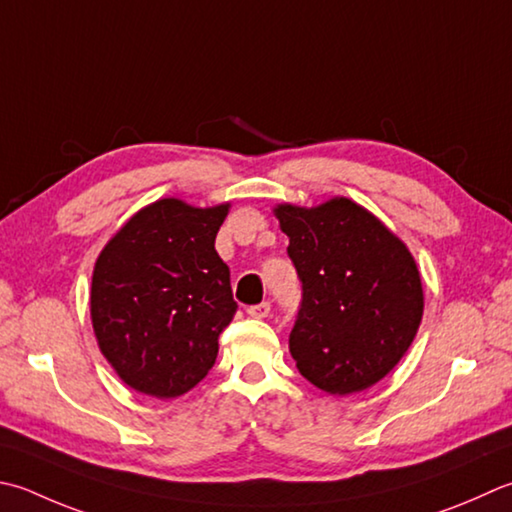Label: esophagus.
Masks as SVG:
<instances>
[{"instance_id": "obj_1", "label": "esophagus", "mask_w": 512, "mask_h": 512, "mask_svg": "<svg viewBox=\"0 0 512 512\" xmlns=\"http://www.w3.org/2000/svg\"><path fill=\"white\" fill-rule=\"evenodd\" d=\"M246 313H248L250 317H255V319H264V317H268V313H270V304H268V302H262V304L248 306Z\"/></svg>"}]
</instances>
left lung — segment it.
<instances>
[{"mask_svg": "<svg viewBox=\"0 0 512 512\" xmlns=\"http://www.w3.org/2000/svg\"><path fill=\"white\" fill-rule=\"evenodd\" d=\"M275 215L302 282L288 337L299 373L330 395L377 384L406 355L424 315L410 250L346 197L315 208L279 204Z\"/></svg>", "mask_w": 512, "mask_h": 512, "instance_id": "left-lung-1", "label": "left lung"}]
</instances>
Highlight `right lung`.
<instances>
[{
	"label": "right lung",
	"instance_id": "1",
	"mask_svg": "<svg viewBox=\"0 0 512 512\" xmlns=\"http://www.w3.org/2000/svg\"><path fill=\"white\" fill-rule=\"evenodd\" d=\"M228 208L159 199L97 257L90 286L97 344L139 393L179 397L215 364L217 339L237 310L230 270L215 250Z\"/></svg>",
	"mask_w": 512,
	"mask_h": 512
}]
</instances>
